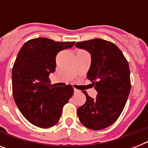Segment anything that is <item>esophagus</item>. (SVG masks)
<instances>
[{
    "label": "esophagus",
    "instance_id": "34e87169",
    "mask_svg": "<svg viewBox=\"0 0 148 148\" xmlns=\"http://www.w3.org/2000/svg\"><path fill=\"white\" fill-rule=\"evenodd\" d=\"M74 94H77V93L80 92V90H77V89H76V88H74Z\"/></svg>",
    "mask_w": 148,
    "mask_h": 148
}]
</instances>
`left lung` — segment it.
<instances>
[{"label": "left lung", "instance_id": "left-lung-1", "mask_svg": "<svg viewBox=\"0 0 148 148\" xmlns=\"http://www.w3.org/2000/svg\"><path fill=\"white\" fill-rule=\"evenodd\" d=\"M76 47L90 53L87 77L97 92L94 99L83 91L86 102L77 108V116L86 127L102 130L117 121L126 104L131 90L128 62L114 43L103 39L77 42Z\"/></svg>", "mask_w": 148, "mask_h": 148}]
</instances>
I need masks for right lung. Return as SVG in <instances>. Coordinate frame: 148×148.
Returning <instances> with one entry per match:
<instances>
[{
  "label": "right lung",
  "mask_w": 148,
  "mask_h": 148,
  "mask_svg": "<svg viewBox=\"0 0 148 148\" xmlns=\"http://www.w3.org/2000/svg\"><path fill=\"white\" fill-rule=\"evenodd\" d=\"M74 43L35 38L27 41L17 54L12 69L13 96L23 116L35 126L55 125L74 94L70 84L53 87L49 74L55 71L57 54Z\"/></svg>",
  "instance_id": "add662e5"
}]
</instances>
